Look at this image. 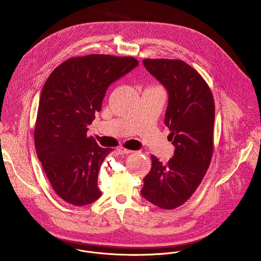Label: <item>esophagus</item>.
Returning <instances> with one entry per match:
<instances>
[{"mask_svg":"<svg viewBox=\"0 0 261 261\" xmlns=\"http://www.w3.org/2000/svg\"><path fill=\"white\" fill-rule=\"evenodd\" d=\"M117 152L120 154V155H127V154H130L132 153L131 150H127V148L123 147V146H120L117 148Z\"/></svg>","mask_w":261,"mask_h":261,"instance_id":"34e87169","label":"esophagus"}]
</instances>
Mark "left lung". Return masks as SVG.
I'll list each match as a JSON object with an SVG mask.
<instances>
[{"label":"left lung","mask_w":261,"mask_h":261,"mask_svg":"<svg viewBox=\"0 0 261 261\" xmlns=\"http://www.w3.org/2000/svg\"><path fill=\"white\" fill-rule=\"evenodd\" d=\"M145 69L168 93L164 124L170 130L173 157L162 164L154 155L141 195L164 210L187 201L201 182L213 155L215 104L200 74L180 60L145 59Z\"/></svg>","instance_id":"8db88e82"}]
</instances>
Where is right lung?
<instances>
[{
    "instance_id": "add662e5",
    "label": "right lung",
    "mask_w": 261,
    "mask_h": 261,
    "mask_svg": "<svg viewBox=\"0 0 261 261\" xmlns=\"http://www.w3.org/2000/svg\"><path fill=\"white\" fill-rule=\"evenodd\" d=\"M138 66L132 57L89 55L58 66L45 82L37 113V156L55 192L76 206L101 196L98 172L113 151L87 136L107 88Z\"/></svg>"
}]
</instances>
